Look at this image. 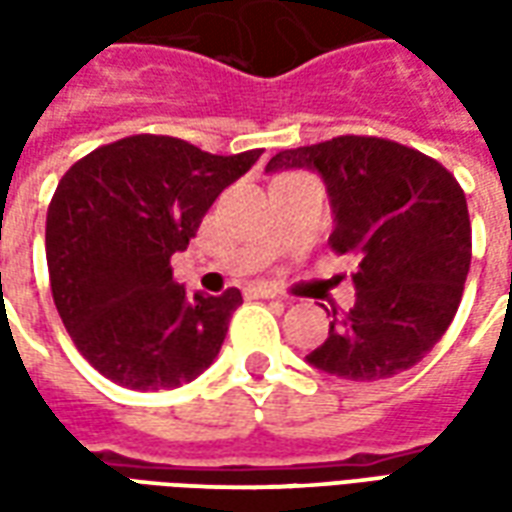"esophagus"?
I'll return each instance as SVG.
<instances>
[{
	"label": "esophagus",
	"instance_id": "esophagus-1",
	"mask_svg": "<svg viewBox=\"0 0 512 512\" xmlns=\"http://www.w3.org/2000/svg\"><path fill=\"white\" fill-rule=\"evenodd\" d=\"M246 296H249V299H277L279 290L271 288V285H249V288H246Z\"/></svg>",
	"mask_w": 512,
	"mask_h": 512
}]
</instances>
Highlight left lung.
<instances>
[{"mask_svg":"<svg viewBox=\"0 0 512 512\" xmlns=\"http://www.w3.org/2000/svg\"><path fill=\"white\" fill-rule=\"evenodd\" d=\"M318 169L334 208L329 246L356 255V304L307 362L348 381L414 367L458 312L472 263L466 194L436 158L384 136L345 134L279 150L268 172Z\"/></svg>","mask_w":512,"mask_h":512,"instance_id":"obj_1","label":"left lung"}]
</instances>
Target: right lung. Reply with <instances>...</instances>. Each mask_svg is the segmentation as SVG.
Segmentation results:
<instances>
[{"label": "right lung", "mask_w": 512, "mask_h": 512, "mask_svg": "<svg viewBox=\"0 0 512 512\" xmlns=\"http://www.w3.org/2000/svg\"><path fill=\"white\" fill-rule=\"evenodd\" d=\"M213 156L164 134H134L79 158L46 216L51 296L73 345L128 389H169L211 367L241 290L186 299L169 257L260 158Z\"/></svg>", "instance_id": "1"}]
</instances>
